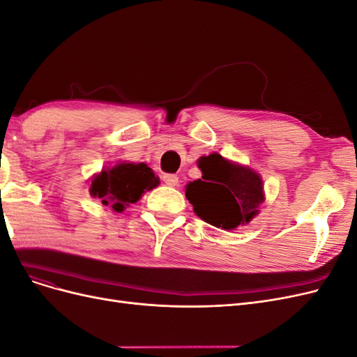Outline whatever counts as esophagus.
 Segmentation results:
<instances>
[{
	"mask_svg": "<svg viewBox=\"0 0 357 357\" xmlns=\"http://www.w3.org/2000/svg\"><path fill=\"white\" fill-rule=\"evenodd\" d=\"M162 180H164L167 186H171V188L178 186V177L174 174H165L164 177H162Z\"/></svg>",
	"mask_w": 357,
	"mask_h": 357,
	"instance_id": "1",
	"label": "esophagus"
}]
</instances>
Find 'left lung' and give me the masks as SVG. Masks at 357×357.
<instances>
[{"label":"left lung","instance_id":"8db88e82","mask_svg":"<svg viewBox=\"0 0 357 357\" xmlns=\"http://www.w3.org/2000/svg\"><path fill=\"white\" fill-rule=\"evenodd\" d=\"M198 167L202 180L189 183L186 198L204 222L232 231L259 213V205L265 198L262 178L256 171L219 153L199 158Z\"/></svg>","mask_w":357,"mask_h":357}]
</instances>
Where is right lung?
<instances>
[{"instance_id":"1","label":"right lung","mask_w":357,"mask_h":357,"mask_svg":"<svg viewBox=\"0 0 357 357\" xmlns=\"http://www.w3.org/2000/svg\"><path fill=\"white\" fill-rule=\"evenodd\" d=\"M159 185V178L152 168L144 162H117V164L102 168L92 181L89 192L95 198H100L104 205L121 213L131 204H135L144 192L152 190Z\"/></svg>"}]
</instances>
